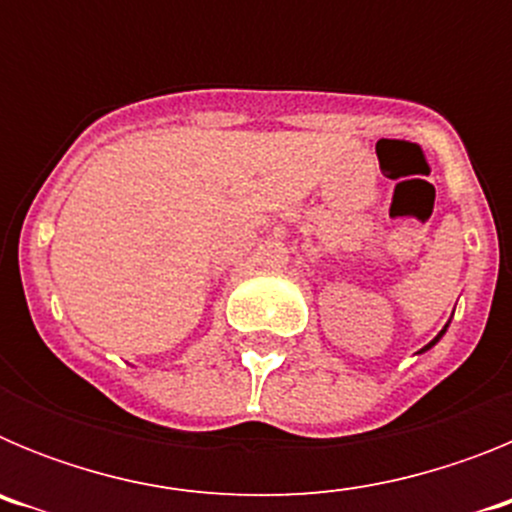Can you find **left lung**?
Segmentation results:
<instances>
[{
    "label": "left lung",
    "instance_id": "8db88e82",
    "mask_svg": "<svg viewBox=\"0 0 512 512\" xmlns=\"http://www.w3.org/2000/svg\"><path fill=\"white\" fill-rule=\"evenodd\" d=\"M446 328H449V323L443 325V330H441V333H438V336H436V338H433V341H431V343H428V346H423V348H420V354H423V351H428V348H431V346H436V343H438V341H441V336H443V333H446Z\"/></svg>",
    "mask_w": 512,
    "mask_h": 512
}]
</instances>
